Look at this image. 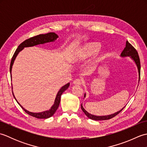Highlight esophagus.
<instances>
[{"label": "esophagus", "instance_id": "obj_1", "mask_svg": "<svg viewBox=\"0 0 147 147\" xmlns=\"http://www.w3.org/2000/svg\"><path fill=\"white\" fill-rule=\"evenodd\" d=\"M73 84L75 85H82V80L80 79H76L74 80Z\"/></svg>", "mask_w": 147, "mask_h": 147}]
</instances>
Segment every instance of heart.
Returning a JSON list of instances; mask_svg holds the SVG:
<instances>
[{
    "instance_id": "b5f03b06",
    "label": "heart",
    "mask_w": 147,
    "mask_h": 147,
    "mask_svg": "<svg viewBox=\"0 0 147 147\" xmlns=\"http://www.w3.org/2000/svg\"><path fill=\"white\" fill-rule=\"evenodd\" d=\"M102 44L98 42H89L73 49L68 56V60L71 63L76 64L85 61L95 55L93 64L98 63L105 57V52H100Z\"/></svg>"
}]
</instances>
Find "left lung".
<instances>
[{
    "label": "left lung",
    "mask_w": 147,
    "mask_h": 147,
    "mask_svg": "<svg viewBox=\"0 0 147 147\" xmlns=\"http://www.w3.org/2000/svg\"><path fill=\"white\" fill-rule=\"evenodd\" d=\"M121 57H127V56H129L133 60L135 61V64H136L137 68H138V74H139V82H140V57L138 54V52L136 51V50L133 47L132 45H131L130 43L128 42V41H126V47L124 48L123 50V51L122 52L121 54ZM86 96V94L85 93V95H84V97ZM81 108H82L83 112L85 114V115L88 117L89 119H91L92 120H95V121H102V120H107V119H110L115 117V115H117L119 112H121L123 109L124 108L123 107V109L120 110L119 111H117V112H115L114 114H112L111 115H102V116H97V115H95L88 113L85 109L83 108L82 104L81 105Z\"/></svg>",
    "instance_id": "left-lung-1"
}]
</instances>
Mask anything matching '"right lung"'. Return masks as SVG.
I'll return each instance as SVG.
<instances>
[{
  "instance_id": "right-lung-1",
  "label": "right lung",
  "mask_w": 147,
  "mask_h": 147,
  "mask_svg": "<svg viewBox=\"0 0 147 147\" xmlns=\"http://www.w3.org/2000/svg\"><path fill=\"white\" fill-rule=\"evenodd\" d=\"M58 35L57 34H55V33H49L47 34H41V35H36L35 36H33L32 38L27 39L26 40H24L23 42H22L21 44L18 46V49H16V51H15L14 54L12 56V58L11 59V65H10V74L11 76V71H12V65L14 64V62L16 57H17L18 54L20 53V51H21L24 47H33L35 45H40V44H44L45 43H49V42H54L55 40L58 38ZM69 83H68L66 85H65L64 86H63L62 88L59 90V91L58 92L57 95H56V98L55 99L54 101V104L53 105L51 109H49V111H43L42 112H38V113H34V112H30L26 110L23 107V106H21L20 103H19L17 100L16 99L15 96L13 94V96L14 98L16 99V100L18 103V104L20 105L21 108L23 109V110L25 111L26 113H27L28 114H29L30 115H32L33 117H35L36 118L38 119H47L51 117V116H52L54 114V113L55 112V111H57V109L59 107V104H60L61 102V95L62 94V93L64 92H65L66 90L68 87L69 86Z\"/></svg>"
}]
</instances>
